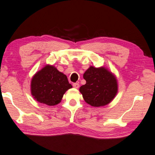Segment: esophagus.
Listing matches in <instances>:
<instances>
[{
  "label": "esophagus",
  "instance_id": "1",
  "mask_svg": "<svg viewBox=\"0 0 155 155\" xmlns=\"http://www.w3.org/2000/svg\"><path fill=\"white\" fill-rule=\"evenodd\" d=\"M73 86L75 87V88H78L79 86H80V84H79L78 83H74L73 84Z\"/></svg>",
  "mask_w": 155,
  "mask_h": 155
}]
</instances>
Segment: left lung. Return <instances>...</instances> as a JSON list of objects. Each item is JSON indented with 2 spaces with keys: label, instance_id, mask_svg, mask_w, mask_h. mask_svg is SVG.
I'll return each instance as SVG.
<instances>
[{
  "label": "left lung",
  "instance_id": "obj_1",
  "mask_svg": "<svg viewBox=\"0 0 155 155\" xmlns=\"http://www.w3.org/2000/svg\"><path fill=\"white\" fill-rule=\"evenodd\" d=\"M86 84L80 91L87 104L101 107L109 104L117 92V83L114 75L104 68L91 66L84 74Z\"/></svg>",
  "mask_w": 155,
  "mask_h": 155
}]
</instances>
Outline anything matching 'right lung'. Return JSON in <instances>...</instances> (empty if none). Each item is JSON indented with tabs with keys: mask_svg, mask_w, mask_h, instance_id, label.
I'll return each instance as SVG.
<instances>
[{
	"mask_svg": "<svg viewBox=\"0 0 155 155\" xmlns=\"http://www.w3.org/2000/svg\"><path fill=\"white\" fill-rule=\"evenodd\" d=\"M72 87L68 78L53 66L46 65L34 75L31 82V94L37 101L53 106Z\"/></svg>",
	"mask_w": 155,
	"mask_h": 155,
	"instance_id": "add662e5",
	"label": "right lung"
}]
</instances>
